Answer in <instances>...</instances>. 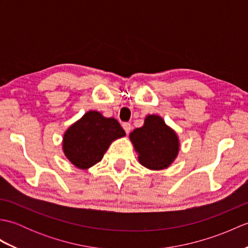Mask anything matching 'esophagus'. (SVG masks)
<instances>
[{
    "label": "esophagus",
    "instance_id": "esophagus-1",
    "mask_svg": "<svg viewBox=\"0 0 248 248\" xmlns=\"http://www.w3.org/2000/svg\"><path fill=\"white\" fill-rule=\"evenodd\" d=\"M123 128H124V130L125 131V133H127V134H129L131 129H132V127H131V124H129V123L123 124Z\"/></svg>",
    "mask_w": 248,
    "mask_h": 248
}]
</instances>
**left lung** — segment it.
Wrapping results in <instances>:
<instances>
[{"mask_svg":"<svg viewBox=\"0 0 248 248\" xmlns=\"http://www.w3.org/2000/svg\"><path fill=\"white\" fill-rule=\"evenodd\" d=\"M139 161L151 170H165L176 160L179 152L177 133L159 115H148L144 125L130 133Z\"/></svg>","mask_w":248,"mask_h":248,"instance_id":"1","label":"left lung"}]
</instances>
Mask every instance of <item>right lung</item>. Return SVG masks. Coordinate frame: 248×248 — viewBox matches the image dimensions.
<instances>
[{
    "mask_svg": "<svg viewBox=\"0 0 248 248\" xmlns=\"http://www.w3.org/2000/svg\"><path fill=\"white\" fill-rule=\"evenodd\" d=\"M124 135V130L115 118L89 110L66 130L62 151L76 167L88 170L102 160L112 141Z\"/></svg>",
    "mask_w": 248,
    "mask_h": 248,
    "instance_id": "1",
    "label": "right lung"
}]
</instances>
